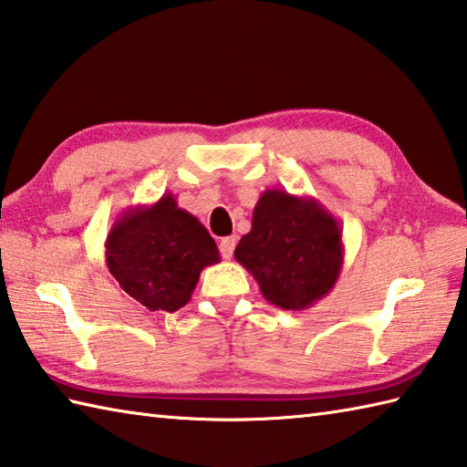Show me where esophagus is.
<instances>
[{"label":"esophagus","mask_w":467,"mask_h":467,"mask_svg":"<svg viewBox=\"0 0 467 467\" xmlns=\"http://www.w3.org/2000/svg\"><path fill=\"white\" fill-rule=\"evenodd\" d=\"M234 246H236L234 236H224L221 244H218V249H221V254L224 259H231L233 253H234Z\"/></svg>","instance_id":"esophagus-1"}]
</instances>
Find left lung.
Masks as SVG:
<instances>
[{"mask_svg": "<svg viewBox=\"0 0 467 467\" xmlns=\"http://www.w3.org/2000/svg\"><path fill=\"white\" fill-rule=\"evenodd\" d=\"M234 259L259 283L269 304L307 309L330 294L340 277L342 228L312 196L265 190Z\"/></svg>", "mask_w": 467, "mask_h": 467, "instance_id": "1", "label": "left lung"}]
</instances>
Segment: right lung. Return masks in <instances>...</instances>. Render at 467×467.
<instances>
[{
    "mask_svg": "<svg viewBox=\"0 0 467 467\" xmlns=\"http://www.w3.org/2000/svg\"><path fill=\"white\" fill-rule=\"evenodd\" d=\"M107 267L119 285L150 312H178L194 294L200 273L221 261L202 223L178 208L173 194L127 208L105 241Z\"/></svg>",
    "mask_w": 467,
    "mask_h": 467,
    "instance_id": "obj_1",
    "label": "right lung"
}]
</instances>
